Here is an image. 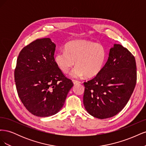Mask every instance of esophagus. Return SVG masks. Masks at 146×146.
I'll use <instances>...</instances> for the list:
<instances>
[{"label":"esophagus","mask_w":146,"mask_h":146,"mask_svg":"<svg viewBox=\"0 0 146 146\" xmlns=\"http://www.w3.org/2000/svg\"><path fill=\"white\" fill-rule=\"evenodd\" d=\"M72 82H73L74 85H77V84H79V83H80V82L77 81V80H72Z\"/></svg>","instance_id":"esophagus-1"}]
</instances>
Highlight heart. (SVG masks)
I'll return each instance as SVG.
<instances>
[{"instance_id":"1","label":"heart","mask_w":146,"mask_h":146,"mask_svg":"<svg viewBox=\"0 0 146 146\" xmlns=\"http://www.w3.org/2000/svg\"><path fill=\"white\" fill-rule=\"evenodd\" d=\"M107 59L105 47L94 42L74 40L65 46V50H59L54 56L55 62L64 73H67L75 64L76 66L70 73L72 78L83 76L94 77L101 72Z\"/></svg>"}]
</instances>
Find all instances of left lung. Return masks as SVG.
Listing matches in <instances>:
<instances>
[{"label":"left lung","mask_w":146,"mask_h":146,"mask_svg":"<svg viewBox=\"0 0 146 146\" xmlns=\"http://www.w3.org/2000/svg\"><path fill=\"white\" fill-rule=\"evenodd\" d=\"M136 83L134 56L127 48L114 44L101 72L84 82V107L88 113L99 119L116 115L125 107Z\"/></svg>","instance_id":"left-lung-1"}]
</instances>
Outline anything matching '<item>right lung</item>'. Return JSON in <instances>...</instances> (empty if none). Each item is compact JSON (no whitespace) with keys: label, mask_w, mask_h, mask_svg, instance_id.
<instances>
[{"label":"right lung","mask_w":146,"mask_h":146,"mask_svg":"<svg viewBox=\"0 0 146 146\" xmlns=\"http://www.w3.org/2000/svg\"><path fill=\"white\" fill-rule=\"evenodd\" d=\"M55 47L50 38L38 39L24 47L17 59V94L26 109L38 117L58 113L74 85L55 62Z\"/></svg>","instance_id":"obj_1"}]
</instances>
